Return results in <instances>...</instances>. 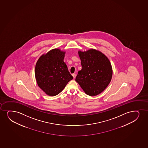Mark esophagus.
<instances>
[{"instance_id":"34e87169","label":"esophagus","mask_w":148,"mask_h":148,"mask_svg":"<svg viewBox=\"0 0 148 148\" xmlns=\"http://www.w3.org/2000/svg\"><path fill=\"white\" fill-rule=\"evenodd\" d=\"M72 76L73 77V78H75V77H76V74H75V73H74V74H72Z\"/></svg>"}]
</instances>
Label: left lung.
<instances>
[{
	"label": "left lung",
	"instance_id": "left-lung-1",
	"mask_svg": "<svg viewBox=\"0 0 148 148\" xmlns=\"http://www.w3.org/2000/svg\"><path fill=\"white\" fill-rule=\"evenodd\" d=\"M82 69L75 80L86 94L96 96L107 87L112 79L113 70L108 57L95 49L79 50Z\"/></svg>",
	"mask_w": 148,
	"mask_h": 148
}]
</instances>
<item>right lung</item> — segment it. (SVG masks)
Listing matches in <instances>:
<instances>
[{
  "label": "right lung",
  "mask_w": 148,
  "mask_h": 148,
  "mask_svg": "<svg viewBox=\"0 0 148 148\" xmlns=\"http://www.w3.org/2000/svg\"><path fill=\"white\" fill-rule=\"evenodd\" d=\"M65 51L55 48L43 54L37 61L35 76L39 87L50 96L60 93L73 78L64 62Z\"/></svg>",
  "instance_id": "add662e5"
}]
</instances>
